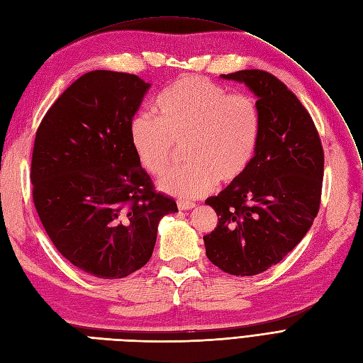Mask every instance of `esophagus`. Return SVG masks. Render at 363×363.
I'll return each mask as SVG.
<instances>
[{
	"label": "esophagus",
	"instance_id": "1",
	"mask_svg": "<svg viewBox=\"0 0 363 363\" xmlns=\"http://www.w3.org/2000/svg\"><path fill=\"white\" fill-rule=\"evenodd\" d=\"M196 204L195 203H187V201H179L177 207L179 210H192Z\"/></svg>",
	"mask_w": 363,
	"mask_h": 363
}]
</instances>
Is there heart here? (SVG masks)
Here are the masks:
<instances>
[{"instance_id":"heart-1","label":"heart","mask_w":363,"mask_h":363,"mask_svg":"<svg viewBox=\"0 0 363 363\" xmlns=\"http://www.w3.org/2000/svg\"><path fill=\"white\" fill-rule=\"evenodd\" d=\"M156 118L135 117L130 141L143 168L160 176L184 143V165L169 169L159 189L179 198H199L219 182L242 177L255 156L261 118L251 96L230 94L206 78L182 77L162 91L155 105Z\"/></svg>"}]
</instances>
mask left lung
<instances>
[{"mask_svg":"<svg viewBox=\"0 0 363 363\" xmlns=\"http://www.w3.org/2000/svg\"><path fill=\"white\" fill-rule=\"evenodd\" d=\"M220 78L242 82L257 96L261 129L243 176L206 199L219 216L204 235L206 255L230 274L254 277L278 264L311 228L320 208L324 153L309 112L277 77L252 69Z\"/></svg>","mask_w":363,"mask_h":363,"instance_id":"obj_1","label":"left lung"}]
</instances>
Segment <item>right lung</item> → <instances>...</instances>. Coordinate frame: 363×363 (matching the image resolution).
Listing matches in <instances>:
<instances>
[{"instance_id":"1","label":"right lung","mask_w":363,"mask_h":363,"mask_svg":"<svg viewBox=\"0 0 363 363\" xmlns=\"http://www.w3.org/2000/svg\"><path fill=\"white\" fill-rule=\"evenodd\" d=\"M150 84L136 74L93 70L49 108L31 159L33 199L57 251L102 279L129 277L153 254L157 225L176 213L155 191L130 141Z\"/></svg>"}]
</instances>
